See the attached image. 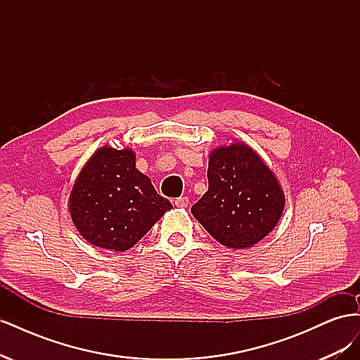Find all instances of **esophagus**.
I'll list each match as a JSON object with an SVG mask.
<instances>
[{
  "label": "esophagus",
  "instance_id": "obj_1",
  "mask_svg": "<svg viewBox=\"0 0 360 360\" xmlns=\"http://www.w3.org/2000/svg\"><path fill=\"white\" fill-rule=\"evenodd\" d=\"M174 202H176V205L180 207V209H184V207H188V204H189V198L188 197H180Z\"/></svg>",
  "mask_w": 360,
  "mask_h": 360
}]
</instances>
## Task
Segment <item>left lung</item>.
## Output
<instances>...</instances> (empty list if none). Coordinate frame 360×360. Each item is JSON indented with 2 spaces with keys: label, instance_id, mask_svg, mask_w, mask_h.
Segmentation results:
<instances>
[{
  "label": "left lung",
  "instance_id": "1",
  "mask_svg": "<svg viewBox=\"0 0 360 360\" xmlns=\"http://www.w3.org/2000/svg\"><path fill=\"white\" fill-rule=\"evenodd\" d=\"M207 179L209 191L191 212L217 242L231 249L250 248L274 230L285 197L252 148L245 144L216 148Z\"/></svg>",
  "mask_w": 360,
  "mask_h": 360
}]
</instances>
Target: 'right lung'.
<instances>
[{"label":"right lung","mask_w":360,"mask_h":360,"mask_svg":"<svg viewBox=\"0 0 360 360\" xmlns=\"http://www.w3.org/2000/svg\"><path fill=\"white\" fill-rule=\"evenodd\" d=\"M69 207L76 230L86 242L123 252L141 240L172 204L136 169L132 150L102 147L76 179Z\"/></svg>","instance_id":"right-lung-1"}]
</instances>
